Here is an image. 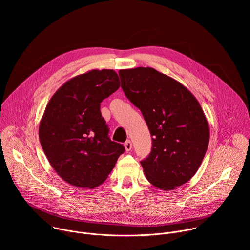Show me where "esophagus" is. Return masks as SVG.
I'll return each mask as SVG.
<instances>
[{
  "label": "esophagus",
  "mask_w": 250,
  "mask_h": 250,
  "mask_svg": "<svg viewBox=\"0 0 250 250\" xmlns=\"http://www.w3.org/2000/svg\"><path fill=\"white\" fill-rule=\"evenodd\" d=\"M132 147V145H131V141L130 140H126L125 142V151H130Z\"/></svg>",
  "instance_id": "obj_1"
}]
</instances>
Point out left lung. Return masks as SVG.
Listing matches in <instances>:
<instances>
[{
    "label": "left lung",
    "mask_w": 250,
    "mask_h": 250,
    "mask_svg": "<svg viewBox=\"0 0 250 250\" xmlns=\"http://www.w3.org/2000/svg\"><path fill=\"white\" fill-rule=\"evenodd\" d=\"M119 74L125 96L140 110L153 136L149 156L140 162L146 179L163 191L187 183L209 140L200 103L180 82L153 68L123 69Z\"/></svg>",
    "instance_id": "left-lung-1"
}]
</instances>
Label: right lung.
I'll return each mask as SVG.
<instances>
[{
	"label": "right lung",
	"mask_w": 250,
	"mask_h": 250,
	"mask_svg": "<svg viewBox=\"0 0 250 250\" xmlns=\"http://www.w3.org/2000/svg\"><path fill=\"white\" fill-rule=\"evenodd\" d=\"M114 70H90L64 83L49 100L40 123L42 149L68 184L93 189L112 172L125 147L112 141L100 111L120 88Z\"/></svg>",
	"instance_id": "obj_1"
}]
</instances>
